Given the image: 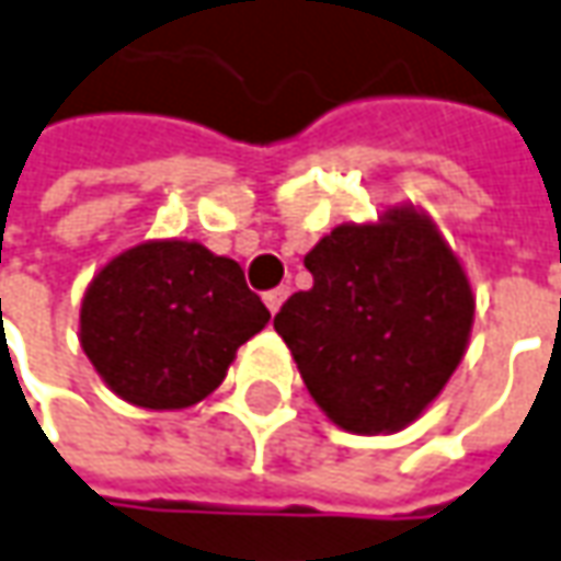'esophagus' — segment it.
Masks as SVG:
<instances>
[{
  "instance_id": "esophagus-1",
  "label": "esophagus",
  "mask_w": 561,
  "mask_h": 561,
  "mask_svg": "<svg viewBox=\"0 0 561 561\" xmlns=\"http://www.w3.org/2000/svg\"><path fill=\"white\" fill-rule=\"evenodd\" d=\"M287 296H289V287L268 289V293H265V306H268V311H272V314H277V311H280V306H284V299H287Z\"/></svg>"
}]
</instances>
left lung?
I'll return each mask as SVG.
<instances>
[{"instance_id": "obj_1", "label": "left lung", "mask_w": 561, "mask_h": 561, "mask_svg": "<svg viewBox=\"0 0 561 561\" xmlns=\"http://www.w3.org/2000/svg\"><path fill=\"white\" fill-rule=\"evenodd\" d=\"M311 289L274 314L308 392L342 430L413 423L463 358L476 299L460 259L416 209L340 225L306 255Z\"/></svg>"}]
</instances>
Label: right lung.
Instances as JSON below:
<instances>
[{"instance_id":"add662e5","label":"right lung","mask_w":561,"mask_h":561,"mask_svg":"<svg viewBox=\"0 0 561 561\" xmlns=\"http://www.w3.org/2000/svg\"><path fill=\"white\" fill-rule=\"evenodd\" d=\"M268 321L234 259L191 240H148L95 274L79 342L119 398L182 411L219 389L237 348Z\"/></svg>"}]
</instances>
